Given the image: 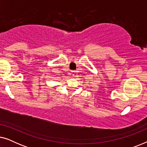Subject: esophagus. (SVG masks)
I'll list each match as a JSON object with an SVG mask.
<instances>
[{"instance_id":"esophagus-1","label":"esophagus","mask_w":147,"mask_h":147,"mask_svg":"<svg viewBox=\"0 0 147 147\" xmlns=\"http://www.w3.org/2000/svg\"><path fill=\"white\" fill-rule=\"evenodd\" d=\"M70 75H71V76H74L75 75V71H70Z\"/></svg>"}]
</instances>
